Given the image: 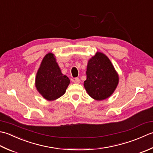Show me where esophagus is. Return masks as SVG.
<instances>
[{"label":"esophagus","mask_w":153,"mask_h":153,"mask_svg":"<svg viewBox=\"0 0 153 153\" xmlns=\"http://www.w3.org/2000/svg\"><path fill=\"white\" fill-rule=\"evenodd\" d=\"M80 82V80L79 79V78H75L74 80V82L75 84H79Z\"/></svg>","instance_id":"obj_1"}]
</instances>
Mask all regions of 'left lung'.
<instances>
[{
	"label": "left lung",
	"mask_w": 153,
	"mask_h": 153,
	"mask_svg": "<svg viewBox=\"0 0 153 153\" xmlns=\"http://www.w3.org/2000/svg\"><path fill=\"white\" fill-rule=\"evenodd\" d=\"M86 76L84 82L85 88L89 96L97 100H102L110 96L119 80L110 59L98 52L89 60Z\"/></svg>",
	"instance_id": "8db88e82"
}]
</instances>
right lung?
Masks as SVG:
<instances>
[{
  "instance_id": "1",
  "label": "right lung",
  "mask_w": 153,
  "mask_h": 153,
  "mask_svg": "<svg viewBox=\"0 0 153 153\" xmlns=\"http://www.w3.org/2000/svg\"><path fill=\"white\" fill-rule=\"evenodd\" d=\"M69 83V79L61 73L53 54H47L36 75V86L39 92L46 100H54L65 94Z\"/></svg>"
}]
</instances>
